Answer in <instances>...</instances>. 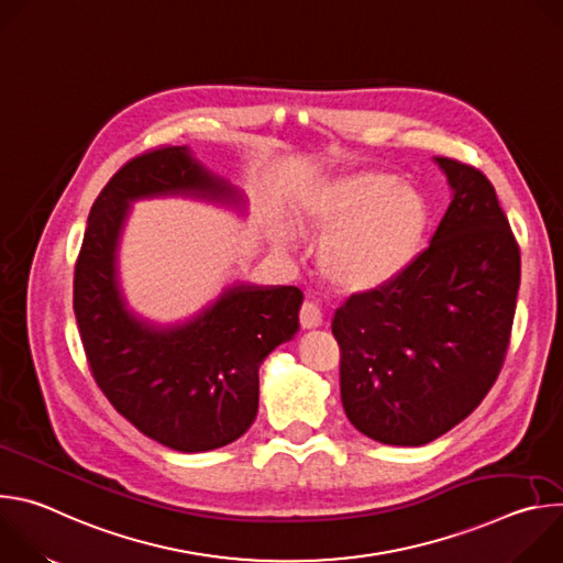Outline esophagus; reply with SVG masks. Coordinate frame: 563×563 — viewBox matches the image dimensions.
Masks as SVG:
<instances>
[{"label": "esophagus", "mask_w": 563, "mask_h": 563, "mask_svg": "<svg viewBox=\"0 0 563 563\" xmlns=\"http://www.w3.org/2000/svg\"><path fill=\"white\" fill-rule=\"evenodd\" d=\"M323 325V311L311 300H305L300 307V328L302 330H316Z\"/></svg>", "instance_id": "esophagus-1"}]
</instances>
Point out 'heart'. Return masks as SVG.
<instances>
[{"instance_id": "1", "label": "heart", "mask_w": 563, "mask_h": 563, "mask_svg": "<svg viewBox=\"0 0 563 563\" xmlns=\"http://www.w3.org/2000/svg\"><path fill=\"white\" fill-rule=\"evenodd\" d=\"M302 224L318 235L320 267L336 285L376 289L415 265L428 243L432 211L410 183L385 172L325 180L300 202Z\"/></svg>"}]
</instances>
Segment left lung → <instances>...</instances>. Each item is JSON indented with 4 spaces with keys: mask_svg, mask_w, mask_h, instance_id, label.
Here are the masks:
<instances>
[{
    "mask_svg": "<svg viewBox=\"0 0 563 563\" xmlns=\"http://www.w3.org/2000/svg\"><path fill=\"white\" fill-rule=\"evenodd\" d=\"M452 202L410 269L336 309L341 400L385 445H426L461 423L497 380L512 330L521 256L495 187L434 157Z\"/></svg>",
    "mask_w": 563,
    "mask_h": 563,
    "instance_id": "left-lung-1",
    "label": "left lung"
}]
</instances>
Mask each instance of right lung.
Wrapping results in <instances>:
<instances>
[{
	"label": "right lung",
	"instance_id": "right-lung-1",
	"mask_svg": "<svg viewBox=\"0 0 563 563\" xmlns=\"http://www.w3.org/2000/svg\"><path fill=\"white\" fill-rule=\"evenodd\" d=\"M183 196L243 209L247 198L189 146L133 157L98 196L79 250L73 309L96 383L142 434L178 452H209L243 437L258 412V369L296 336L302 291L231 283L194 316L155 323L120 280L131 205Z\"/></svg>",
	"mask_w": 563,
	"mask_h": 563
}]
</instances>
